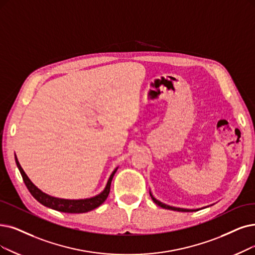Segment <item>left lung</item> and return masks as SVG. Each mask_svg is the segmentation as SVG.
Returning <instances> with one entry per match:
<instances>
[{
	"label": "left lung",
	"mask_w": 255,
	"mask_h": 255,
	"mask_svg": "<svg viewBox=\"0 0 255 255\" xmlns=\"http://www.w3.org/2000/svg\"><path fill=\"white\" fill-rule=\"evenodd\" d=\"M149 195H150V198L151 200L154 201L156 204L162 208H165V209H169V210H176V211H184V212H190V211H197L199 209H185V208H178V207H172V206H169V205H166L164 204V203H162L160 201H158L156 198H154V196L151 195V192L149 191Z\"/></svg>",
	"instance_id": "obj_1"
}]
</instances>
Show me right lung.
I'll use <instances>...</instances> for the list:
<instances>
[{"label":"right lung","mask_w":255,"mask_h":255,"mask_svg":"<svg viewBox=\"0 0 255 255\" xmlns=\"http://www.w3.org/2000/svg\"><path fill=\"white\" fill-rule=\"evenodd\" d=\"M15 163L16 166L21 172V175L23 177L25 185L27 186L28 190L30 191V193L33 196V198L38 201L40 204H43L46 207L52 208L54 210L57 211H62V212H67V213H84V212H88L93 210L95 208H97L98 206H100L103 203L107 200L109 193H110V189H111V183L112 180H113V177L115 175V172L117 171V168L114 169V171L112 172V175L110 176L108 183L106 185V188L101 191L99 195L93 197V198H89V199H81V200H66V199H58V198H54L51 197L47 193L43 192L40 189H38L33 183L30 181V179L27 177V175L25 174L24 169L22 168L21 164H19L17 158L15 156Z\"/></svg>","instance_id":"1"}]
</instances>
